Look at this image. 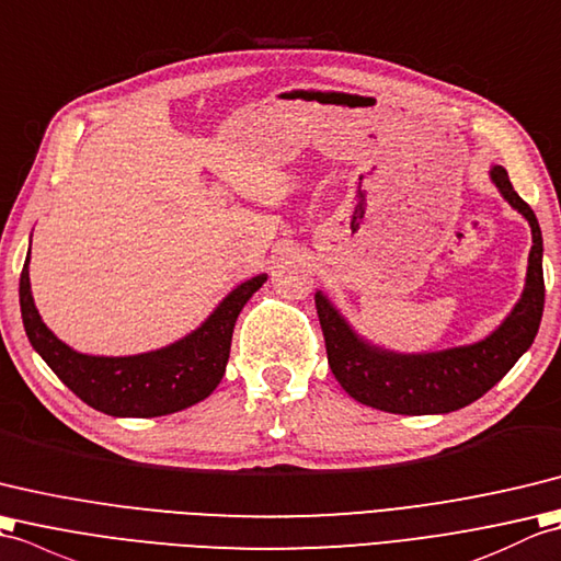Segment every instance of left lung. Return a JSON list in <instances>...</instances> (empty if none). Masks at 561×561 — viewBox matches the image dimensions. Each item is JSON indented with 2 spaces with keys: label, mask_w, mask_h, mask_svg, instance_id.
<instances>
[{
  "label": "left lung",
  "mask_w": 561,
  "mask_h": 561,
  "mask_svg": "<svg viewBox=\"0 0 561 561\" xmlns=\"http://www.w3.org/2000/svg\"><path fill=\"white\" fill-rule=\"evenodd\" d=\"M490 178L506 202L528 220L533 247L524 295L488 339L439 353L383 351L357 335L321 290L314 295L329 367L357 403L398 415L451 413L488 393L533 345L545 307L542 232L533 208L514 192L506 170L492 165Z\"/></svg>",
  "instance_id": "8db88e82"
}]
</instances>
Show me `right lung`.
<instances>
[{
  "instance_id": "add662e5",
  "label": "right lung",
  "mask_w": 561,
  "mask_h": 561,
  "mask_svg": "<svg viewBox=\"0 0 561 561\" xmlns=\"http://www.w3.org/2000/svg\"><path fill=\"white\" fill-rule=\"evenodd\" d=\"M264 283L266 273L240 283L214 314L182 341L129 357L83 355L61 343L35 309L28 256L21 271L19 300L23 329L35 353L83 403L115 417H158L178 413L214 393L226 375L234 321Z\"/></svg>"
}]
</instances>
